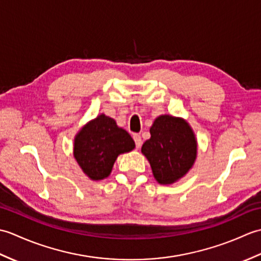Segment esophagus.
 <instances>
[{"label": "esophagus", "instance_id": "34e87169", "mask_svg": "<svg viewBox=\"0 0 261 261\" xmlns=\"http://www.w3.org/2000/svg\"><path fill=\"white\" fill-rule=\"evenodd\" d=\"M134 140H135V142H136L137 148H140L141 145H142V139H141L140 135H137V134L134 135Z\"/></svg>", "mask_w": 261, "mask_h": 261}]
</instances>
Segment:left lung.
Instances as JSON below:
<instances>
[{"mask_svg":"<svg viewBox=\"0 0 261 261\" xmlns=\"http://www.w3.org/2000/svg\"><path fill=\"white\" fill-rule=\"evenodd\" d=\"M150 139L141 152L150 164L159 184L170 185L192 169L197 157V140L186 120L169 114L159 115L150 127Z\"/></svg>","mask_w":261,"mask_h":261,"instance_id":"obj_1","label":"left lung"}]
</instances>
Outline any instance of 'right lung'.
Instances as JSON below:
<instances>
[{
  "instance_id": "add662e5",
  "label": "right lung",
  "mask_w": 261,
  "mask_h": 261,
  "mask_svg": "<svg viewBox=\"0 0 261 261\" xmlns=\"http://www.w3.org/2000/svg\"><path fill=\"white\" fill-rule=\"evenodd\" d=\"M135 147L131 136L114 119L102 113L76 134L74 158L88 178L101 180L110 176L116 158Z\"/></svg>"
}]
</instances>
